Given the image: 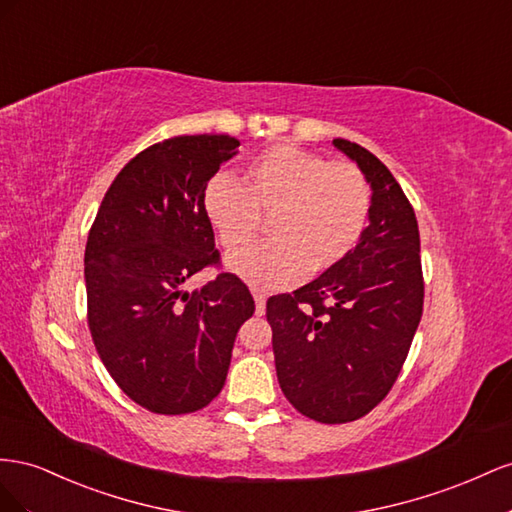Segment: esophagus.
Segmentation results:
<instances>
[{
	"instance_id": "esophagus-1",
	"label": "esophagus",
	"mask_w": 512,
	"mask_h": 512,
	"mask_svg": "<svg viewBox=\"0 0 512 512\" xmlns=\"http://www.w3.org/2000/svg\"><path fill=\"white\" fill-rule=\"evenodd\" d=\"M253 298H255V313L257 315H264L266 313V294H264V291L255 289L253 291Z\"/></svg>"
}]
</instances>
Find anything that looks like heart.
Instances as JSON below:
<instances>
[{"mask_svg":"<svg viewBox=\"0 0 512 512\" xmlns=\"http://www.w3.org/2000/svg\"><path fill=\"white\" fill-rule=\"evenodd\" d=\"M371 184L352 160H328L279 143L244 171V188L216 173L203 191V212L227 251L250 243L268 217L272 241L227 259L231 272L261 289L296 285L330 270L354 251L371 214Z\"/></svg>","mask_w":512,"mask_h":512,"instance_id":"obj_1","label":"heart"}]
</instances>
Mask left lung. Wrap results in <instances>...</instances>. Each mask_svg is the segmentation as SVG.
<instances>
[{
  "label": "left lung",
  "instance_id": "left-lung-1",
  "mask_svg": "<svg viewBox=\"0 0 512 512\" xmlns=\"http://www.w3.org/2000/svg\"><path fill=\"white\" fill-rule=\"evenodd\" d=\"M334 145L373 188L369 225L341 264L294 294L272 296L276 377L306 418L341 425L369 414L397 382L422 317L425 281L410 199L388 167L362 145Z\"/></svg>",
  "mask_w": 512,
  "mask_h": 512
}]
</instances>
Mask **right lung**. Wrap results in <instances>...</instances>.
<instances>
[{
    "mask_svg": "<svg viewBox=\"0 0 512 512\" xmlns=\"http://www.w3.org/2000/svg\"><path fill=\"white\" fill-rule=\"evenodd\" d=\"M229 135L171 137L115 175L85 246L87 326L113 382L148 412L180 416L225 386L231 349L255 300L221 272L193 294L182 285L221 264L203 191L236 154Z\"/></svg>",
    "mask_w": 512,
    "mask_h": 512,
    "instance_id": "1",
    "label": "right lung"
}]
</instances>
